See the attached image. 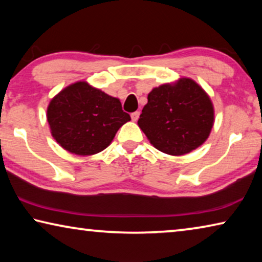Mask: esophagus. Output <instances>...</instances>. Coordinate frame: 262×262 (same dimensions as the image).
I'll return each instance as SVG.
<instances>
[{
  "label": "esophagus",
  "instance_id": "obj_1",
  "mask_svg": "<svg viewBox=\"0 0 262 262\" xmlns=\"http://www.w3.org/2000/svg\"><path fill=\"white\" fill-rule=\"evenodd\" d=\"M130 117H132L133 121H137V120H139V117H140V112H137V111H136V112L130 114Z\"/></svg>",
  "mask_w": 262,
  "mask_h": 262
}]
</instances>
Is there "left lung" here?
<instances>
[{
  "instance_id": "8db88e82",
  "label": "left lung",
  "mask_w": 262,
  "mask_h": 262,
  "mask_svg": "<svg viewBox=\"0 0 262 262\" xmlns=\"http://www.w3.org/2000/svg\"><path fill=\"white\" fill-rule=\"evenodd\" d=\"M214 120L210 97L192 78L183 77L152 89L137 125L159 151L181 156L205 143Z\"/></svg>"
}]
</instances>
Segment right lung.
Returning a JSON list of instances; mask_svg holds the SVG:
<instances>
[{
	"instance_id": "1",
	"label": "right lung",
	"mask_w": 262,
	"mask_h": 262,
	"mask_svg": "<svg viewBox=\"0 0 262 262\" xmlns=\"http://www.w3.org/2000/svg\"><path fill=\"white\" fill-rule=\"evenodd\" d=\"M129 120L120 100L84 81L61 90L47 107L52 136L64 150L78 156L103 151Z\"/></svg>"
}]
</instances>
